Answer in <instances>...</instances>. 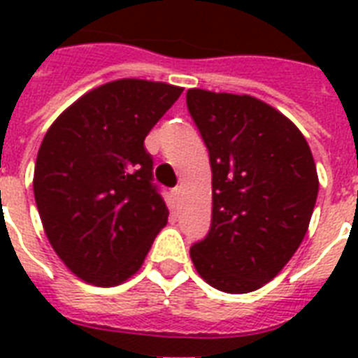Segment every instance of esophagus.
<instances>
[{"label": "esophagus", "instance_id": "1", "mask_svg": "<svg viewBox=\"0 0 358 358\" xmlns=\"http://www.w3.org/2000/svg\"><path fill=\"white\" fill-rule=\"evenodd\" d=\"M171 195H173V199L176 202L180 201V196H182V185H176L174 189H171Z\"/></svg>", "mask_w": 358, "mask_h": 358}]
</instances>
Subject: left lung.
Wrapping results in <instances>:
<instances>
[{"label":"left lung","instance_id":"8db88e82","mask_svg":"<svg viewBox=\"0 0 358 358\" xmlns=\"http://www.w3.org/2000/svg\"><path fill=\"white\" fill-rule=\"evenodd\" d=\"M185 102L212 165V227L191 247L215 289L249 294L299 249L317 199L310 146L277 109L247 94L189 89Z\"/></svg>","mask_w":358,"mask_h":358}]
</instances>
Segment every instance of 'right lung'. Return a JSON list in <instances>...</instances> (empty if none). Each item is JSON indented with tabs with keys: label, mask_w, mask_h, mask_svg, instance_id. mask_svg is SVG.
Wrapping results in <instances>:
<instances>
[{
	"label": "right lung",
	"mask_w": 358,
	"mask_h": 358,
	"mask_svg": "<svg viewBox=\"0 0 358 358\" xmlns=\"http://www.w3.org/2000/svg\"><path fill=\"white\" fill-rule=\"evenodd\" d=\"M182 91L162 81H111L83 94L44 135L36 208L53 250L81 280H128L167 224L145 137Z\"/></svg>",
	"instance_id": "obj_1"
}]
</instances>
